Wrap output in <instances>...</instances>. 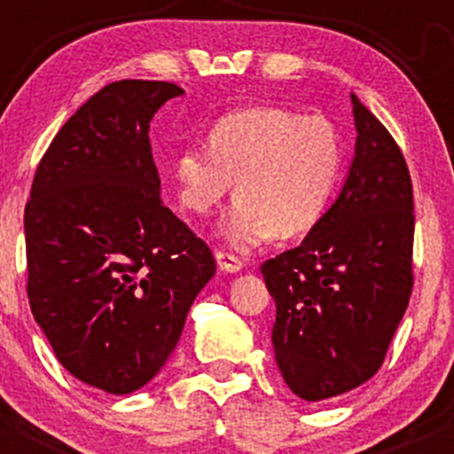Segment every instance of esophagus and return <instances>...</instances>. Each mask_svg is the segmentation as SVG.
Instances as JSON below:
<instances>
[{"instance_id": "esophagus-1", "label": "esophagus", "mask_w": 454, "mask_h": 454, "mask_svg": "<svg viewBox=\"0 0 454 454\" xmlns=\"http://www.w3.org/2000/svg\"><path fill=\"white\" fill-rule=\"evenodd\" d=\"M215 260H217V267L223 273H239L243 269V262L239 260L234 254H226V252H215Z\"/></svg>"}]
</instances>
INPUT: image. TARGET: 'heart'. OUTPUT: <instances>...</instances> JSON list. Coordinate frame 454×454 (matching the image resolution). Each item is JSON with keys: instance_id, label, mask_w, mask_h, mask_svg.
<instances>
[{"instance_id": "b5f03b06", "label": "heart", "mask_w": 454, "mask_h": 454, "mask_svg": "<svg viewBox=\"0 0 454 454\" xmlns=\"http://www.w3.org/2000/svg\"><path fill=\"white\" fill-rule=\"evenodd\" d=\"M341 168L343 145L328 119L278 106L226 114L209 145H185L173 160L176 198L194 215H209L237 181L239 198L220 232L241 252L273 234L311 231L331 205Z\"/></svg>"}]
</instances>
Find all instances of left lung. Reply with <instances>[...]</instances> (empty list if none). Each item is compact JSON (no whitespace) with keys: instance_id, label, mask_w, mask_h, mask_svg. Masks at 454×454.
<instances>
[{"instance_id":"8db88e82","label":"left lung","mask_w":454,"mask_h":454,"mask_svg":"<svg viewBox=\"0 0 454 454\" xmlns=\"http://www.w3.org/2000/svg\"><path fill=\"white\" fill-rule=\"evenodd\" d=\"M356 143L335 202L299 247L260 267L273 296L275 361L305 401L378 372L411 293L414 198L388 129L350 93Z\"/></svg>"}]
</instances>
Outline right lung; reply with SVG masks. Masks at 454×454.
Listing matches in <instances>:
<instances>
[{"instance_id": "obj_1", "label": "right lung", "mask_w": 454, "mask_h": 454, "mask_svg": "<svg viewBox=\"0 0 454 454\" xmlns=\"http://www.w3.org/2000/svg\"><path fill=\"white\" fill-rule=\"evenodd\" d=\"M181 87L117 81L66 121L25 207L31 314L81 382L128 395L168 361L215 260L168 207L149 143Z\"/></svg>"}]
</instances>
